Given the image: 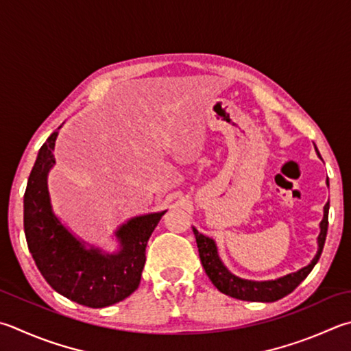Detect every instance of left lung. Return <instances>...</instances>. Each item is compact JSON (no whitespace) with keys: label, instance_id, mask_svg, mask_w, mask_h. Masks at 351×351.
Here are the masks:
<instances>
[{"label":"left lung","instance_id":"obj_1","mask_svg":"<svg viewBox=\"0 0 351 351\" xmlns=\"http://www.w3.org/2000/svg\"><path fill=\"white\" fill-rule=\"evenodd\" d=\"M317 152V150H316ZM328 186V181H327ZM328 208L330 202L324 206V218L319 224V237H317V252L315 258L310 261L308 265L302 267L295 273H289V275L270 279V281H250V279L239 278L227 269L219 258L218 247H216L215 239L206 237L196 230L193 227V233L197 244V252H199L201 264L206 270L207 276L213 285L221 293L227 296H232L234 299H241V301H252V302H275L278 299L289 295L296 287L301 284L308 273L313 270L317 261L321 258L324 244H326L327 238V228H328Z\"/></svg>","mask_w":351,"mask_h":351}]
</instances>
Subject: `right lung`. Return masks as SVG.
Segmentation results:
<instances>
[{
    "instance_id": "1",
    "label": "right lung",
    "mask_w": 351,
    "mask_h": 351,
    "mask_svg": "<svg viewBox=\"0 0 351 351\" xmlns=\"http://www.w3.org/2000/svg\"><path fill=\"white\" fill-rule=\"evenodd\" d=\"M61 129V127H58ZM53 132L38 152L24 193V233L38 270L55 291L92 308L123 301L138 289L145 247L167 212L139 215L114 230L117 252H106L80 239L55 215L47 178L55 165Z\"/></svg>"
}]
</instances>
